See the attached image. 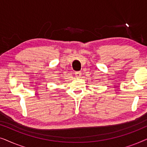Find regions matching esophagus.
<instances>
[{
	"mask_svg": "<svg viewBox=\"0 0 147 147\" xmlns=\"http://www.w3.org/2000/svg\"><path fill=\"white\" fill-rule=\"evenodd\" d=\"M75 76L77 78H81V76H82V73H81V72H80V71L76 72Z\"/></svg>",
	"mask_w": 147,
	"mask_h": 147,
	"instance_id": "esophagus-1",
	"label": "esophagus"
}]
</instances>
